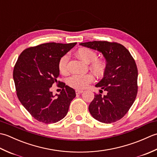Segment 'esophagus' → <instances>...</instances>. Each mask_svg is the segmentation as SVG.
Returning <instances> with one entry per match:
<instances>
[{
  "instance_id": "1",
  "label": "esophagus",
  "mask_w": 157,
  "mask_h": 157,
  "mask_svg": "<svg viewBox=\"0 0 157 157\" xmlns=\"http://www.w3.org/2000/svg\"><path fill=\"white\" fill-rule=\"evenodd\" d=\"M83 92H84V91L82 90H75V92H76L77 94H81V93H82Z\"/></svg>"
}]
</instances>
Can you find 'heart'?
Masks as SVG:
<instances>
[{"mask_svg": "<svg viewBox=\"0 0 157 157\" xmlns=\"http://www.w3.org/2000/svg\"><path fill=\"white\" fill-rule=\"evenodd\" d=\"M79 59L86 63H90V68L96 74H102L105 69V63L102 60L97 59V55L95 52L87 48H81L76 52ZM67 55L63 56L59 63V69L61 73L67 72ZM93 80V77L90 74L73 75L68 79V84L74 88L83 89L87 87Z\"/></svg>", "mask_w": 157, "mask_h": 157, "instance_id": "b5f03b06", "label": "heart"}]
</instances>
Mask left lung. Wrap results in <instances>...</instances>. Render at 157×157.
Returning <instances> with one entry per match:
<instances>
[{
    "instance_id": "left-lung-1",
    "label": "left lung",
    "mask_w": 157,
    "mask_h": 157,
    "mask_svg": "<svg viewBox=\"0 0 157 157\" xmlns=\"http://www.w3.org/2000/svg\"><path fill=\"white\" fill-rule=\"evenodd\" d=\"M79 45L102 53L106 64L104 76L95 86L106 94L94 95L89 105L91 115L98 121L111 123L121 119L134 103L138 92L137 66L125 46L117 42L93 41Z\"/></svg>"
}]
</instances>
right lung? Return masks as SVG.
I'll list each match as a JSON object with an SVG mask.
<instances>
[{
    "label": "right lung",
    "instance_id": "right-lung-1",
    "mask_svg": "<svg viewBox=\"0 0 157 157\" xmlns=\"http://www.w3.org/2000/svg\"><path fill=\"white\" fill-rule=\"evenodd\" d=\"M76 42H50L23 51L13 69L17 95L22 105L38 121L53 123L67 114L70 103L75 97L72 88L61 82L59 94L51 88L60 76L59 63ZM61 82L59 81V83Z\"/></svg>",
    "mask_w": 157,
    "mask_h": 157
}]
</instances>
